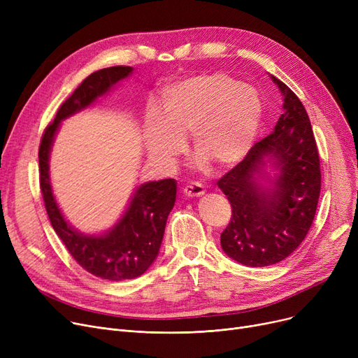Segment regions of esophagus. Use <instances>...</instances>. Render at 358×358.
Masks as SVG:
<instances>
[{
    "mask_svg": "<svg viewBox=\"0 0 358 358\" xmlns=\"http://www.w3.org/2000/svg\"><path fill=\"white\" fill-rule=\"evenodd\" d=\"M182 192L187 197H200L201 194H204V187L199 182H190L184 187Z\"/></svg>",
    "mask_w": 358,
    "mask_h": 358,
    "instance_id": "34e87169",
    "label": "esophagus"
}]
</instances>
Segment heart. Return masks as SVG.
Instances as JSON below:
<instances>
[{
	"mask_svg": "<svg viewBox=\"0 0 358 358\" xmlns=\"http://www.w3.org/2000/svg\"><path fill=\"white\" fill-rule=\"evenodd\" d=\"M255 90L224 72H204L164 90L161 117H150L146 149L154 162L171 165L192 136L194 152L217 168L238 164L261 122Z\"/></svg>",
	"mask_w": 358,
	"mask_h": 358,
	"instance_id": "1",
	"label": "heart"
}]
</instances>
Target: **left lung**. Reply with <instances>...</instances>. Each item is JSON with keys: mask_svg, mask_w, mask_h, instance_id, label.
Segmentation results:
<instances>
[{"mask_svg": "<svg viewBox=\"0 0 358 358\" xmlns=\"http://www.w3.org/2000/svg\"><path fill=\"white\" fill-rule=\"evenodd\" d=\"M285 96L274 130L217 180L232 216L220 234L231 258L250 267H267L289 257L306 238L321 193V162L308 113L296 94L273 77ZM276 158V190L257 189L253 176L264 158Z\"/></svg>", "mask_w": 358, "mask_h": 358, "instance_id": "left-lung-1", "label": "left lung"}]
</instances>
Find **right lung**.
<instances>
[{"mask_svg":"<svg viewBox=\"0 0 358 358\" xmlns=\"http://www.w3.org/2000/svg\"><path fill=\"white\" fill-rule=\"evenodd\" d=\"M130 72V66L120 65L88 75L61 104L53 122L46 126L39 146L41 190L56 235L84 270L96 277L117 281L139 277L157 258L166 217L176 203V180L166 178L141 185L115 228L101 236H85L69 227L56 206L49 182L48 161L53 135L61 120L90 106Z\"/></svg>","mask_w":358,"mask_h":358,"instance_id":"add662e5","label":"right lung"}]
</instances>
